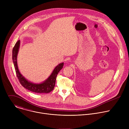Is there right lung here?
<instances>
[{
	"label": "right lung",
	"mask_w": 129,
	"mask_h": 129,
	"mask_svg": "<svg viewBox=\"0 0 129 129\" xmlns=\"http://www.w3.org/2000/svg\"><path fill=\"white\" fill-rule=\"evenodd\" d=\"M20 46V41L18 40L15 44L12 51V59L15 69V71L17 77L19 80V82L21 85L27 89V90L35 93H49L53 90L54 86L55 83L56 81V78L59 72L62 69L64 63H62L57 65L48 78L44 82L40 84H35L28 81L25 79L23 76L21 74L18 69L17 61V57L18 51H19Z\"/></svg>",
	"instance_id": "right-lung-1"
}]
</instances>
